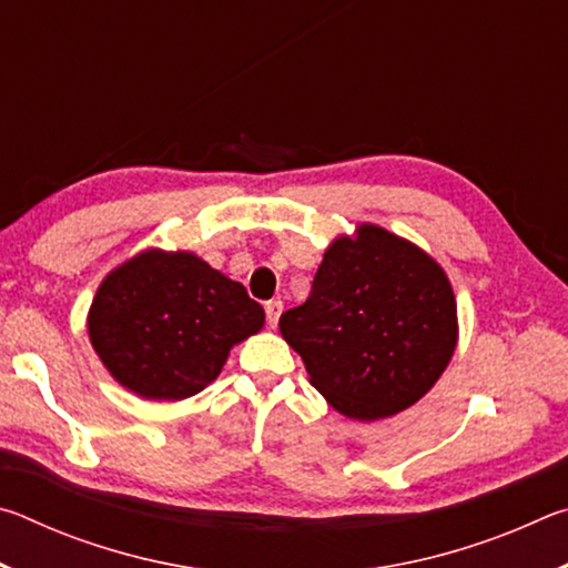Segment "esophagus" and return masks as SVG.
Listing matches in <instances>:
<instances>
[{"label": "esophagus", "instance_id": "1", "mask_svg": "<svg viewBox=\"0 0 568 568\" xmlns=\"http://www.w3.org/2000/svg\"><path fill=\"white\" fill-rule=\"evenodd\" d=\"M281 313H283V303L281 301L265 303V318H267V325H271V328H275L277 321H281Z\"/></svg>", "mask_w": 568, "mask_h": 568}]
</instances>
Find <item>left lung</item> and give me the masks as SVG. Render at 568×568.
<instances>
[{"label": "left lung", "instance_id": "8db88e82", "mask_svg": "<svg viewBox=\"0 0 568 568\" xmlns=\"http://www.w3.org/2000/svg\"><path fill=\"white\" fill-rule=\"evenodd\" d=\"M311 386L358 420L426 396L456 351V297L436 261L376 225L325 250L307 301L281 315Z\"/></svg>", "mask_w": 568, "mask_h": 568}]
</instances>
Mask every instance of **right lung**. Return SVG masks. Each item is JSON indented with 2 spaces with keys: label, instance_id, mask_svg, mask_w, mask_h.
Masks as SVG:
<instances>
[{
  "label": "right lung",
  "instance_id": "obj_1",
  "mask_svg": "<svg viewBox=\"0 0 568 568\" xmlns=\"http://www.w3.org/2000/svg\"><path fill=\"white\" fill-rule=\"evenodd\" d=\"M263 321L261 303L197 255L145 250L104 277L88 328L124 388L182 400L213 383L230 348Z\"/></svg>",
  "mask_w": 568,
  "mask_h": 568
}]
</instances>
